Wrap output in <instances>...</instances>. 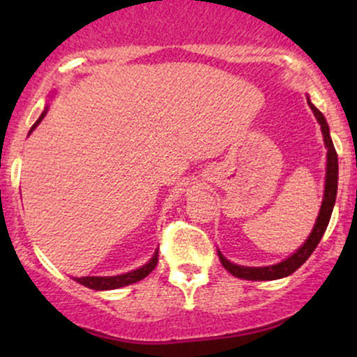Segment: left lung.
I'll list each match as a JSON object with an SVG mask.
<instances>
[{
	"mask_svg": "<svg viewBox=\"0 0 357 357\" xmlns=\"http://www.w3.org/2000/svg\"><path fill=\"white\" fill-rule=\"evenodd\" d=\"M307 104L312 109L315 119H317L319 126H321L324 144L327 149V162H326V184H324V196L321 210H319L317 220H315L312 231L307 236L304 243L298 247L292 255H289L285 260L278 261L275 265H267V267H245V265H236L228 258L223 257V253L218 250V257L221 265L231 273V275L243 278V280H277V278H284L292 275L296 270L305 264V260L312 255L315 247L321 241L324 231H326L327 225H329L331 215H333L335 196H337V179H339V165H337V153H335L333 139H331V130L327 126L326 117L322 112L310 102L309 96H307Z\"/></svg>",
	"mask_w": 357,
	"mask_h": 357,
	"instance_id": "obj_1",
	"label": "left lung"
}]
</instances>
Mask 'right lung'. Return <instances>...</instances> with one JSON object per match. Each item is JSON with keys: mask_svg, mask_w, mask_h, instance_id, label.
<instances>
[{"mask_svg": "<svg viewBox=\"0 0 357 357\" xmlns=\"http://www.w3.org/2000/svg\"><path fill=\"white\" fill-rule=\"evenodd\" d=\"M48 112V104L45 105L43 112L40 114V117L36 119V122L33 126H31L30 132H28V136H30L31 132L36 129V126L40 124V122L43 121V117L47 116ZM158 248H155L154 255L149 258V261H146L142 267H139L136 270H130V272H126V273H121V275H112V277H73V280L79 282L80 285L84 287H89V289H93V290H114V289H121V287H126V285H130V284H136V282L142 280V278L149 275L151 272H153L155 265H158Z\"/></svg>", "mask_w": 357, "mask_h": 357, "instance_id": "right-lung-1", "label": "right lung"}]
</instances>
